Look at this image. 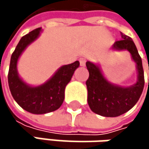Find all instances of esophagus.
<instances>
[{
    "mask_svg": "<svg viewBox=\"0 0 149 149\" xmlns=\"http://www.w3.org/2000/svg\"><path fill=\"white\" fill-rule=\"evenodd\" d=\"M79 63H80V65L81 66H84L85 65V63H86V58H79Z\"/></svg>",
    "mask_w": 149,
    "mask_h": 149,
    "instance_id": "1",
    "label": "esophagus"
}]
</instances>
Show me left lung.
<instances>
[{
  "instance_id": "1",
  "label": "left lung",
  "mask_w": 149,
  "mask_h": 149,
  "mask_svg": "<svg viewBox=\"0 0 149 149\" xmlns=\"http://www.w3.org/2000/svg\"><path fill=\"white\" fill-rule=\"evenodd\" d=\"M122 40L112 45L114 51H128L135 64L136 82L130 86H121L109 82L98 64L86 62L89 78L86 81L88 104L91 109L102 116H119L134 107L138 102L144 88V72L141 58L132 39L121 33Z\"/></svg>"
}]
</instances>
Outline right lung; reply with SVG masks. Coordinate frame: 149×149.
<instances>
[{
  "label": "right lung",
  "mask_w": 149,
  "mask_h": 149,
  "mask_svg": "<svg viewBox=\"0 0 149 149\" xmlns=\"http://www.w3.org/2000/svg\"><path fill=\"white\" fill-rule=\"evenodd\" d=\"M41 32V27L37 28L20 39L11 56L8 77L9 89L15 102L27 112L35 115L55 111L62 105L65 87L79 66L78 61L62 65L47 81L40 85L34 86L26 83L18 73V60L26 48L40 37Z\"/></svg>",
  "instance_id": "add662e5"
}]
</instances>
